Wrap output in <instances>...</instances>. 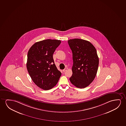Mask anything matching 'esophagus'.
Listing matches in <instances>:
<instances>
[{
  "label": "esophagus",
  "mask_w": 126,
  "mask_h": 126,
  "mask_svg": "<svg viewBox=\"0 0 126 126\" xmlns=\"http://www.w3.org/2000/svg\"><path fill=\"white\" fill-rule=\"evenodd\" d=\"M68 69V68H65L64 70H63V72H65V71H66Z\"/></svg>",
  "instance_id": "1"
}]
</instances>
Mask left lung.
Masks as SVG:
<instances>
[{
    "mask_svg": "<svg viewBox=\"0 0 126 126\" xmlns=\"http://www.w3.org/2000/svg\"><path fill=\"white\" fill-rule=\"evenodd\" d=\"M72 52V75L70 80L79 88L89 85L95 79L98 70L99 58L97 51L91 42L79 38L68 40Z\"/></svg>",
    "mask_w": 126,
    "mask_h": 126,
    "instance_id": "1",
    "label": "left lung"
}]
</instances>
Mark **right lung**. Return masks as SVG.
Segmentation results:
<instances>
[{
  "mask_svg": "<svg viewBox=\"0 0 126 126\" xmlns=\"http://www.w3.org/2000/svg\"><path fill=\"white\" fill-rule=\"evenodd\" d=\"M61 43V40H42L35 43L28 52V71L34 83L44 90L55 86L62 75L53 58L54 52Z\"/></svg>",
  "mask_w": 126,
  "mask_h": 126,
  "instance_id": "add662e5",
  "label": "right lung"
}]
</instances>
